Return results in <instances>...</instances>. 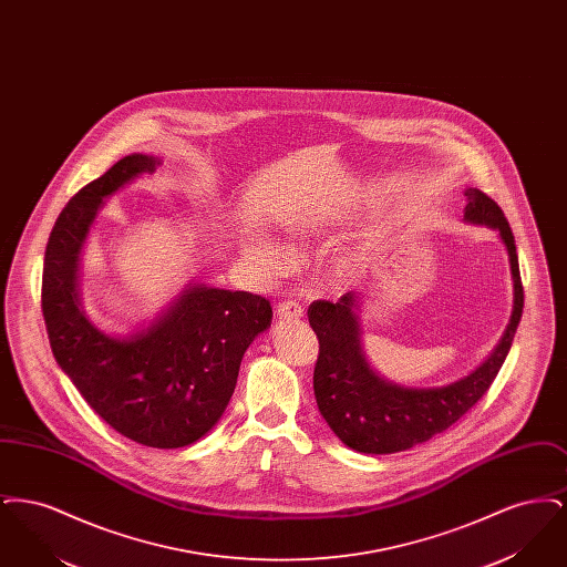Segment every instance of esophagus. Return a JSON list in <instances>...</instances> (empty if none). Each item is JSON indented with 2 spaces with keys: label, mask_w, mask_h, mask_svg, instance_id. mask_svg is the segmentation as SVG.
<instances>
[{
  "label": "esophagus",
  "mask_w": 567,
  "mask_h": 567,
  "mask_svg": "<svg viewBox=\"0 0 567 567\" xmlns=\"http://www.w3.org/2000/svg\"><path fill=\"white\" fill-rule=\"evenodd\" d=\"M276 315H278L280 321H299V319H303V308H301V303H297L293 299H287V301L278 303Z\"/></svg>",
  "instance_id": "esophagus-1"
}]
</instances>
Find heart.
Listing matches in <instances>:
<instances>
[{
	"instance_id": "obj_1",
	"label": "heart",
	"mask_w": 567,
	"mask_h": 567,
	"mask_svg": "<svg viewBox=\"0 0 567 567\" xmlns=\"http://www.w3.org/2000/svg\"><path fill=\"white\" fill-rule=\"evenodd\" d=\"M293 229H296L297 234L303 236V234L312 231V225L310 223H301V225H296ZM246 252L252 259L261 261L264 266H282L285 264V252L276 244L271 243L270 238H255L252 243H248V246H246Z\"/></svg>"
}]
</instances>
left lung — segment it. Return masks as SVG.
<instances>
[{
	"label": "left lung",
	"mask_w": 567,
	"mask_h": 567,
	"mask_svg": "<svg viewBox=\"0 0 567 567\" xmlns=\"http://www.w3.org/2000/svg\"><path fill=\"white\" fill-rule=\"evenodd\" d=\"M463 218L499 231L513 271L514 306L511 323L499 344L467 377L444 386H402L372 370L361 347L359 312L363 299L349 291L336 303L317 299L308 308V321L319 338L315 365V398L327 425L349 449L365 455H389L446 432L476 404L497 377L513 347L523 315V285L513 229L502 208L481 189H465Z\"/></svg>",
	"instance_id": "left-lung-1"
}]
</instances>
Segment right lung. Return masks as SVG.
<instances>
[{
    "mask_svg": "<svg viewBox=\"0 0 567 567\" xmlns=\"http://www.w3.org/2000/svg\"><path fill=\"white\" fill-rule=\"evenodd\" d=\"M162 159L134 153L79 190L44 252L42 315L59 368L112 430L153 449L204 437L229 404L244 352L271 324L266 297L190 282L132 336L102 331L82 310L79 268L89 229L116 190Z\"/></svg>",
    "mask_w": 567,
    "mask_h": 567,
    "instance_id": "right-lung-1",
    "label": "right lung"
}]
</instances>
